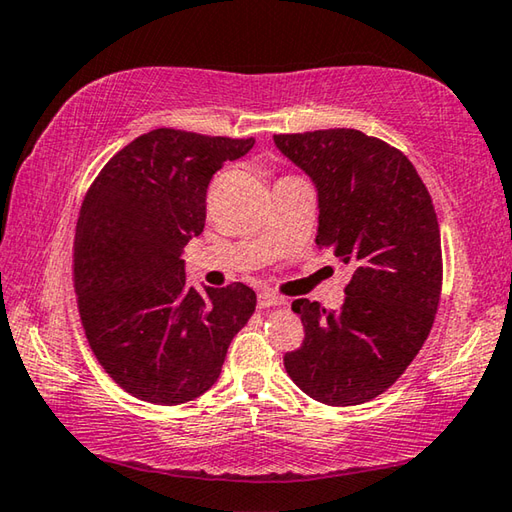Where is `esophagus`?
<instances>
[{
	"mask_svg": "<svg viewBox=\"0 0 512 512\" xmlns=\"http://www.w3.org/2000/svg\"><path fill=\"white\" fill-rule=\"evenodd\" d=\"M282 304H286L284 297H280V295L273 293V291H262V293L257 295V306H259V309H271V306H282Z\"/></svg>",
	"mask_w": 512,
	"mask_h": 512,
	"instance_id": "1",
	"label": "esophagus"
}]
</instances>
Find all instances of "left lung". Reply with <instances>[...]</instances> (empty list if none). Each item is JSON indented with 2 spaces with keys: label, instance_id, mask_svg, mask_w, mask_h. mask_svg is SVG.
I'll list each match as a JSON object with an SVG mask.
<instances>
[{
  "label": "left lung",
  "instance_id": "1",
  "mask_svg": "<svg viewBox=\"0 0 512 512\" xmlns=\"http://www.w3.org/2000/svg\"><path fill=\"white\" fill-rule=\"evenodd\" d=\"M320 199L315 244L353 266L342 309L295 300L304 340L286 374L313 401L367 403L387 392L430 336L443 257L432 197L410 159L376 136L336 127L277 134Z\"/></svg>",
  "mask_w": 512,
  "mask_h": 512
}]
</instances>
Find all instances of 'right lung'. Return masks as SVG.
Masks as SVG:
<instances>
[{
  "label": "right lung",
  "mask_w": 512,
  "mask_h": 512,
  "mask_svg": "<svg viewBox=\"0 0 512 512\" xmlns=\"http://www.w3.org/2000/svg\"><path fill=\"white\" fill-rule=\"evenodd\" d=\"M253 145L152 129L111 156L85 194L73 241L80 320L102 369L141 401L206 394L255 311V291L241 282L188 286L181 259L206 226L212 174Z\"/></svg>",
  "instance_id": "add662e5"
}]
</instances>
